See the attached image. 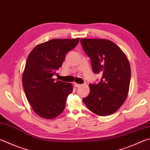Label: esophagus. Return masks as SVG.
<instances>
[{"instance_id": "esophagus-1", "label": "esophagus", "mask_w": 150, "mask_h": 150, "mask_svg": "<svg viewBox=\"0 0 150 150\" xmlns=\"http://www.w3.org/2000/svg\"><path fill=\"white\" fill-rule=\"evenodd\" d=\"M74 85H75V87H79V86H81V84H77V83H74Z\"/></svg>"}]
</instances>
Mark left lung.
I'll use <instances>...</instances> for the list:
<instances>
[{"label": "left lung", "mask_w": 150, "mask_h": 150, "mask_svg": "<svg viewBox=\"0 0 150 150\" xmlns=\"http://www.w3.org/2000/svg\"><path fill=\"white\" fill-rule=\"evenodd\" d=\"M81 44L91 58L92 71L102 75L97 84H90L88 96L83 98L92 112L100 116L111 115L127 99L130 81V64L117 45L103 39H82Z\"/></svg>", "instance_id": "obj_1"}]
</instances>
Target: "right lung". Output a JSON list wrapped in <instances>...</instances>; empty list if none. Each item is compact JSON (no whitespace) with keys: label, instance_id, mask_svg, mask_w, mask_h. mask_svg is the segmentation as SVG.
Here are the masks:
<instances>
[{"label":"right lung","instance_id":"1","mask_svg":"<svg viewBox=\"0 0 150 150\" xmlns=\"http://www.w3.org/2000/svg\"><path fill=\"white\" fill-rule=\"evenodd\" d=\"M79 41V38L52 39L29 53L22 75L23 88L33 110L40 117L53 119L64 110L72 84L56 81L52 76Z\"/></svg>","mask_w":150,"mask_h":150}]
</instances>
